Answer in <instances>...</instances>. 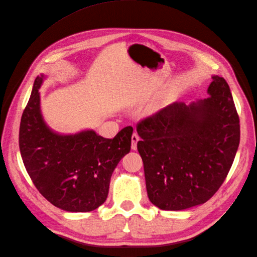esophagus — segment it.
<instances>
[{
    "instance_id": "34e87169",
    "label": "esophagus",
    "mask_w": 257,
    "mask_h": 257,
    "mask_svg": "<svg viewBox=\"0 0 257 257\" xmlns=\"http://www.w3.org/2000/svg\"><path fill=\"white\" fill-rule=\"evenodd\" d=\"M139 142V136L134 133L133 135H132V149L133 150H136L137 149V143Z\"/></svg>"
}]
</instances>
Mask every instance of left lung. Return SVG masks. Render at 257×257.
I'll return each instance as SVG.
<instances>
[{
  "mask_svg": "<svg viewBox=\"0 0 257 257\" xmlns=\"http://www.w3.org/2000/svg\"><path fill=\"white\" fill-rule=\"evenodd\" d=\"M207 92V98L170 104L137 124L148 197L162 210L206 203L236 157L240 124L229 85L215 75Z\"/></svg>",
  "mask_w": 257,
  "mask_h": 257,
  "instance_id": "8db88e82",
  "label": "left lung"
}]
</instances>
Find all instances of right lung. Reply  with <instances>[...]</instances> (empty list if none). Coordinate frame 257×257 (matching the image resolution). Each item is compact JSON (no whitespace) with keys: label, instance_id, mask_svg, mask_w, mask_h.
<instances>
[{"label":"right lung","instance_id":"add662e5","mask_svg":"<svg viewBox=\"0 0 257 257\" xmlns=\"http://www.w3.org/2000/svg\"><path fill=\"white\" fill-rule=\"evenodd\" d=\"M42 74L34 81L23 110L19 148L23 164L36 189L49 203L68 212H89L105 203L110 178L131 150L133 127L112 139L93 130L62 135L46 124L41 111Z\"/></svg>","mask_w":257,"mask_h":257}]
</instances>
